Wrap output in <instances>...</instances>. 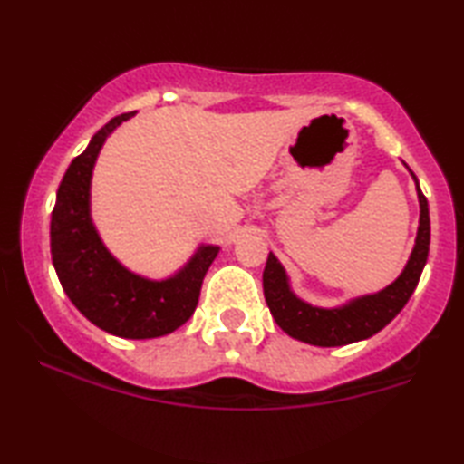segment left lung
Here are the masks:
<instances>
[{"instance_id": "left-lung-1", "label": "left lung", "mask_w": 464, "mask_h": 464, "mask_svg": "<svg viewBox=\"0 0 464 464\" xmlns=\"http://www.w3.org/2000/svg\"><path fill=\"white\" fill-rule=\"evenodd\" d=\"M407 171L411 174L415 192H418L420 227L418 235H415V246L403 272L379 293L350 298L340 307L327 309L311 304L295 295V290L290 288V278L285 266L270 251L264 268V296L274 321H276L282 332L298 342L321 345V348H335V345H348L379 334L405 307L415 286H418L430 251L428 200L413 171L410 168H407Z\"/></svg>"}]
</instances>
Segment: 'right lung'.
Wrapping results in <instances>:
<instances>
[{
  "label": "right lung",
  "instance_id": "obj_1",
  "mask_svg": "<svg viewBox=\"0 0 464 464\" xmlns=\"http://www.w3.org/2000/svg\"><path fill=\"white\" fill-rule=\"evenodd\" d=\"M132 116H114L67 168L51 215V256L63 290L85 319L116 337L151 340L192 317L202 280L221 247L202 243L163 280L140 276L110 254L92 221V176L106 139Z\"/></svg>",
  "mask_w": 464,
  "mask_h": 464
}]
</instances>
